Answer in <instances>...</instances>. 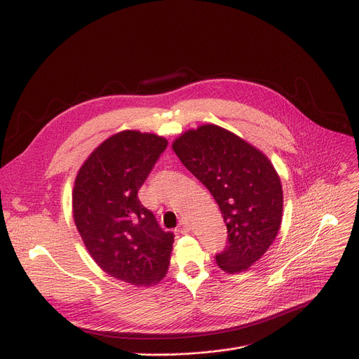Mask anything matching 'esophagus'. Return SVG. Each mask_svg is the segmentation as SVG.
I'll return each mask as SVG.
<instances>
[{
    "instance_id": "esophagus-1",
    "label": "esophagus",
    "mask_w": 359,
    "mask_h": 359,
    "mask_svg": "<svg viewBox=\"0 0 359 359\" xmlns=\"http://www.w3.org/2000/svg\"><path fill=\"white\" fill-rule=\"evenodd\" d=\"M178 231H180L181 234L189 233V231H190V226H189V224L185 222V221H181V224H180V228H178Z\"/></svg>"
}]
</instances>
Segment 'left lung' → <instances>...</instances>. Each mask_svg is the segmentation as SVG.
Listing matches in <instances>:
<instances>
[{"label":"left lung","instance_id":"1","mask_svg":"<svg viewBox=\"0 0 359 359\" xmlns=\"http://www.w3.org/2000/svg\"><path fill=\"white\" fill-rule=\"evenodd\" d=\"M182 165L218 203L228 246L217 255L226 274L248 271L276 240L283 218V187L274 165L250 142L205 123L172 142Z\"/></svg>","mask_w":359,"mask_h":359}]
</instances>
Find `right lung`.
<instances>
[{
    "label": "right lung",
    "mask_w": 359,
    "mask_h": 359,
    "mask_svg": "<svg viewBox=\"0 0 359 359\" xmlns=\"http://www.w3.org/2000/svg\"><path fill=\"white\" fill-rule=\"evenodd\" d=\"M168 140L125 130L106 138L79 168L72 212L94 262L109 276L149 287L166 276L174 234L137 196Z\"/></svg>",
    "instance_id": "add662e5"
}]
</instances>
